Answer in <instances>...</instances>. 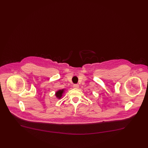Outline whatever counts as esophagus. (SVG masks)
<instances>
[{
    "mask_svg": "<svg viewBox=\"0 0 148 148\" xmlns=\"http://www.w3.org/2000/svg\"><path fill=\"white\" fill-rule=\"evenodd\" d=\"M73 87H74V88H75V89H77V88H79V85L78 84H74L73 85Z\"/></svg>",
    "mask_w": 148,
    "mask_h": 148,
    "instance_id": "1",
    "label": "esophagus"
}]
</instances>
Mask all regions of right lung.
<instances>
[{"mask_svg":"<svg viewBox=\"0 0 148 148\" xmlns=\"http://www.w3.org/2000/svg\"><path fill=\"white\" fill-rule=\"evenodd\" d=\"M65 89H63L62 90H59L56 92V98L58 99H60L62 98Z\"/></svg>","mask_w":148,"mask_h":148,"instance_id":"1","label":"right lung"}]
</instances>
